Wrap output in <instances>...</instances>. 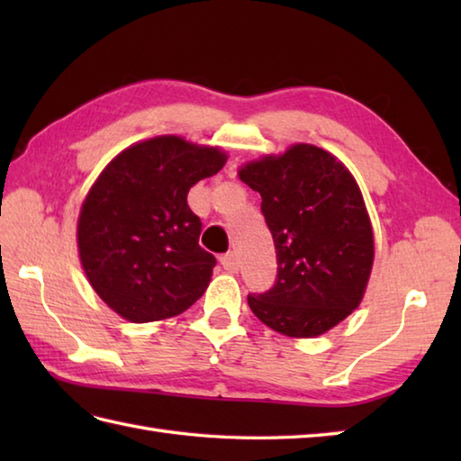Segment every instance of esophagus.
<instances>
[{
  "label": "esophagus",
  "instance_id": "esophagus-1",
  "mask_svg": "<svg viewBox=\"0 0 461 461\" xmlns=\"http://www.w3.org/2000/svg\"><path fill=\"white\" fill-rule=\"evenodd\" d=\"M221 267L228 271V273H236L240 269V263H238V256L236 253H225V256L220 258Z\"/></svg>",
  "mask_w": 461,
  "mask_h": 461
}]
</instances>
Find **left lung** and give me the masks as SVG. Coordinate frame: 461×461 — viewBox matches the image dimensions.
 Returning a JSON list of instances; mask_svg holds the SVG:
<instances>
[{"mask_svg":"<svg viewBox=\"0 0 461 461\" xmlns=\"http://www.w3.org/2000/svg\"><path fill=\"white\" fill-rule=\"evenodd\" d=\"M240 180L261 194L277 256L276 283L249 293V309L287 337L322 335L358 307L375 259L355 178L332 154L297 144L243 166Z\"/></svg>","mask_w":461,"mask_h":461,"instance_id":"1","label":"left lung"}]
</instances>
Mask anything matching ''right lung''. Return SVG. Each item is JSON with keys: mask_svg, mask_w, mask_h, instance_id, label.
Here are the masks:
<instances>
[{"mask_svg": "<svg viewBox=\"0 0 461 461\" xmlns=\"http://www.w3.org/2000/svg\"><path fill=\"white\" fill-rule=\"evenodd\" d=\"M218 149L156 136L106 166L81 208L79 256L106 305L132 322L180 315L208 287L215 258L200 248L194 184L218 174Z\"/></svg>", "mask_w": 461, "mask_h": 461, "instance_id": "obj_1", "label": "right lung"}]
</instances>
